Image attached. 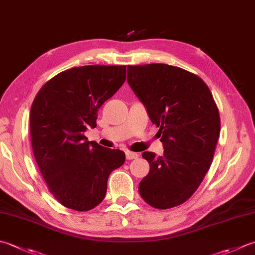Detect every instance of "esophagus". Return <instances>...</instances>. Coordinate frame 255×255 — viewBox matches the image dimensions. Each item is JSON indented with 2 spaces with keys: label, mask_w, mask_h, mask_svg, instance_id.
<instances>
[{
  "label": "esophagus",
  "mask_w": 255,
  "mask_h": 255,
  "mask_svg": "<svg viewBox=\"0 0 255 255\" xmlns=\"http://www.w3.org/2000/svg\"><path fill=\"white\" fill-rule=\"evenodd\" d=\"M136 158H138L137 152L126 151V159H127V160H132V159H136Z\"/></svg>",
  "instance_id": "obj_1"
}]
</instances>
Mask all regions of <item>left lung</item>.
<instances>
[{
    "instance_id": "left-lung-1",
    "label": "left lung",
    "mask_w": 255,
    "mask_h": 255,
    "mask_svg": "<svg viewBox=\"0 0 255 255\" xmlns=\"http://www.w3.org/2000/svg\"><path fill=\"white\" fill-rule=\"evenodd\" d=\"M127 82L159 127L163 154L144 151L150 170L139 183L149 206L169 209L186 202L206 176L220 134V116L200 77L167 64L127 67Z\"/></svg>"
}]
</instances>
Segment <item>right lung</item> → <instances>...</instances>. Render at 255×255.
<instances>
[{
	"mask_svg": "<svg viewBox=\"0 0 255 255\" xmlns=\"http://www.w3.org/2000/svg\"><path fill=\"white\" fill-rule=\"evenodd\" d=\"M126 79V66L88 65L59 73L41 88L29 116L33 153L48 190L59 203L88 211L101 203L109 174L125 152L88 141L99 107Z\"/></svg>",
	"mask_w": 255,
	"mask_h": 255,
	"instance_id": "right-lung-1",
	"label": "right lung"
}]
</instances>
